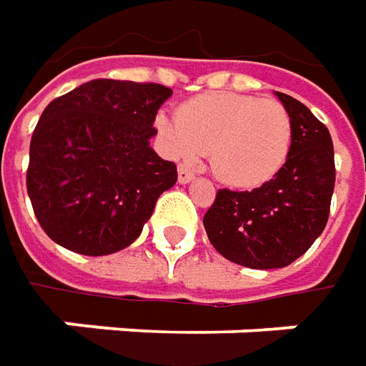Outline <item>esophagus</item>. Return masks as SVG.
<instances>
[{"mask_svg":"<svg viewBox=\"0 0 366 366\" xmlns=\"http://www.w3.org/2000/svg\"><path fill=\"white\" fill-rule=\"evenodd\" d=\"M177 179H179L181 185H187V183H191L195 179V173L191 171L187 164H179V175H177Z\"/></svg>","mask_w":366,"mask_h":366,"instance_id":"1","label":"esophagus"}]
</instances>
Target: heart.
<instances>
[{
  "label": "heart",
  "instance_id": "heart-1",
  "mask_svg": "<svg viewBox=\"0 0 366 366\" xmlns=\"http://www.w3.org/2000/svg\"><path fill=\"white\" fill-rule=\"evenodd\" d=\"M154 128L175 159L209 152L219 181L252 189L271 181L291 150V120L273 99L240 93H209L183 104L177 116L161 112Z\"/></svg>",
  "mask_w": 366,
  "mask_h": 366
}]
</instances>
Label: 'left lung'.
<instances>
[{
	"label": "left lung",
	"instance_id": "8db88e82",
	"mask_svg": "<svg viewBox=\"0 0 366 366\" xmlns=\"http://www.w3.org/2000/svg\"><path fill=\"white\" fill-rule=\"evenodd\" d=\"M291 120L283 169L252 191L219 189L204 218L209 242L224 259L248 269H283L324 232L336 181L328 128L285 93H274Z\"/></svg>",
	"mask_w": 366,
	"mask_h": 366
}]
</instances>
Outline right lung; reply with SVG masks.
<instances>
[{
    "mask_svg": "<svg viewBox=\"0 0 366 366\" xmlns=\"http://www.w3.org/2000/svg\"><path fill=\"white\" fill-rule=\"evenodd\" d=\"M164 85L95 79L50 102L30 140L26 187L42 230L79 254L104 257L140 236L175 162L150 148Z\"/></svg>",
    "mask_w": 366,
    "mask_h": 366,
    "instance_id": "add662e5",
    "label": "right lung"
}]
</instances>
